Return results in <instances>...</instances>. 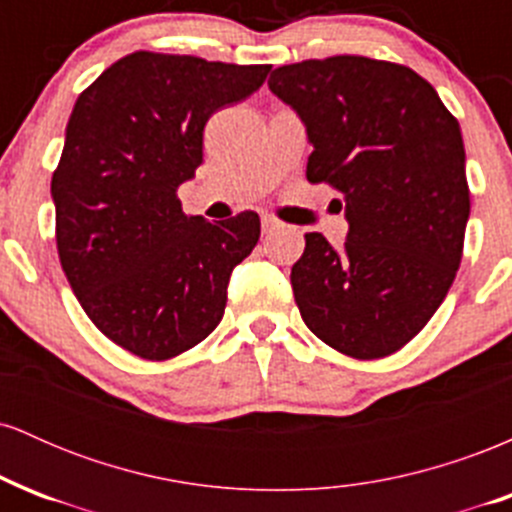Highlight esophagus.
I'll use <instances>...</instances> for the list:
<instances>
[{
    "instance_id": "34e87169",
    "label": "esophagus",
    "mask_w": 512,
    "mask_h": 512,
    "mask_svg": "<svg viewBox=\"0 0 512 512\" xmlns=\"http://www.w3.org/2000/svg\"><path fill=\"white\" fill-rule=\"evenodd\" d=\"M276 226H279V221L274 216H262V233H272Z\"/></svg>"
}]
</instances>
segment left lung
I'll use <instances>...</instances> for the list:
<instances>
[{
    "mask_svg": "<svg viewBox=\"0 0 512 512\" xmlns=\"http://www.w3.org/2000/svg\"><path fill=\"white\" fill-rule=\"evenodd\" d=\"M269 91L308 129L305 178L337 190L349 221L339 250L305 233L291 267L303 322L339 354H395L460 269L469 219L460 122L414 69L361 55L286 64Z\"/></svg>",
    "mask_w": 512,
    "mask_h": 512,
    "instance_id": "left-lung-1",
    "label": "left lung"
}]
</instances>
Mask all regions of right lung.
<instances>
[{"mask_svg":"<svg viewBox=\"0 0 512 512\" xmlns=\"http://www.w3.org/2000/svg\"><path fill=\"white\" fill-rule=\"evenodd\" d=\"M269 69L139 50L76 98L50 185L57 252L88 320L129 354L168 361L221 322L260 216H187L178 187L202 166L209 117Z\"/></svg>","mask_w":512,"mask_h":512,"instance_id":"right-lung-1","label":"right lung"}]
</instances>
